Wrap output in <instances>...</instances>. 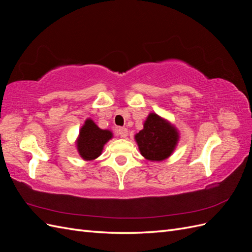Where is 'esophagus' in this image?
<instances>
[{
    "label": "esophagus",
    "mask_w": 252,
    "mask_h": 252,
    "mask_svg": "<svg viewBox=\"0 0 252 252\" xmlns=\"http://www.w3.org/2000/svg\"><path fill=\"white\" fill-rule=\"evenodd\" d=\"M118 134L121 136V138H126L128 134V129L125 127H120L118 129Z\"/></svg>",
    "instance_id": "obj_1"
}]
</instances>
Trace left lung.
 I'll use <instances>...</instances> for the list:
<instances>
[{
	"mask_svg": "<svg viewBox=\"0 0 252 252\" xmlns=\"http://www.w3.org/2000/svg\"><path fill=\"white\" fill-rule=\"evenodd\" d=\"M179 140L177 129L156 113H150L143 130L135 134L141 155L150 161H163L174 150Z\"/></svg>",
	"mask_w": 252,
	"mask_h": 252,
	"instance_id": "obj_1",
	"label": "left lung"
}]
</instances>
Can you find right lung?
I'll use <instances>...</instances> for the list:
<instances>
[{"instance_id": "obj_1", "label": "right lung", "mask_w": 252, "mask_h": 252, "mask_svg": "<svg viewBox=\"0 0 252 252\" xmlns=\"http://www.w3.org/2000/svg\"><path fill=\"white\" fill-rule=\"evenodd\" d=\"M111 138V131L98 128L93 120H86L77 142L80 156L86 161L96 158L102 154L104 145Z\"/></svg>"}]
</instances>
